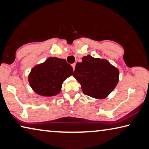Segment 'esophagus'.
I'll return each mask as SVG.
<instances>
[{"label": "esophagus", "mask_w": 149, "mask_h": 149, "mask_svg": "<svg viewBox=\"0 0 149 149\" xmlns=\"http://www.w3.org/2000/svg\"><path fill=\"white\" fill-rule=\"evenodd\" d=\"M72 68H73V70H75V63H73V64H72Z\"/></svg>", "instance_id": "34e87169"}]
</instances>
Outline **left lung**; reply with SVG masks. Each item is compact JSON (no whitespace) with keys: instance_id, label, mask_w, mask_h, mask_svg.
<instances>
[{"instance_id":"left-lung-1","label":"left lung","mask_w":149,"mask_h":149,"mask_svg":"<svg viewBox=\"0 0 149 149\" xmlns=\"http://www.w3.org/2000/svg\"><path fill=\"white\" fill-rule=\"evenodd\" d=\"M81 60L75 65L73 76L81 84L83 93L96 99L105 98L119 81V70L103 59L88 55Z\"/></svg>"}]
</instances>
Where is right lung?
<instances>
[{
    "mask_svg": "<svg viewBox=\"0 0 149 149\" xmlns=\"http://www.w3.org/2000/svg\"><path fill=\"white\" fill-rule=\"evenodd\" d=\"M74 70L65 59L50 57L32 68L28 76L34 92L42 96H54L60 92L63 81Z\"/></svg>",
    "mask_w": 149,
    "mask_h": 149,
    "instance_id": "1",
    "label": "right lung"
}]
</instances>
